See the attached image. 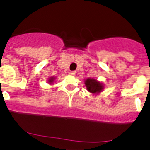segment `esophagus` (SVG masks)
I'll return each instance as SVG.
<instances>
[{
	"mask_svg": "<svg viewBox=\"0 0 150 150\" xmlns=\"http://www.w3.org/2000/svg\"><path fill=\"white\" fill-rule=\"evenodd\" d=\"M69 73H70V75H76L77 72H75V71H70V72H69Z\"/></svg>",
	"mask_w": 150,
	"mask_h": 150,
	"instance_id": "1",
	"label": "esophagus"
}]
</instances>
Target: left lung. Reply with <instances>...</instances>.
Returning <instances> with one entry per match:
<instances>
[{"instance_id":"8db88e82","label":"left lung","mask_w":150,"mask_h":150,"mask_svg":"<svg viewBox=\"0 0 150 150\" xmlns=\"http://www.w3.org/2000/svg\"><path fill=\"white\" fill-rule=\"evenodd\" d=\"M87 91L92 94H99L103 91L105 86L103 83L93 78H88L84 81Z\"/></svg>"}]
</instances>
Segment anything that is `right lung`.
Instances as JSON below:
<instances>
[{
	"instance_id": "1",
	"label": "right lung",
	"mask_w": 150,
	"mask_h": 150,
	"mask_svg": "<svg viewBox=\"0 0 150 150\" xmlns=\"http://www.w3.org/2000/svg\"><path fill=\"white\" fill-rule=\"evenodd\" d=\"M55 80H56V77H54V76L50 77V78H48V80H47V81H48L47 83H48L49 84H50V85H51V84H53V83H54Z\"/></svg>"
}]
</instances>
